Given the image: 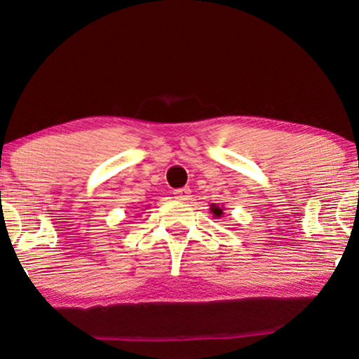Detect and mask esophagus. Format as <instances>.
<instances>
[{
    "label": "esophagus",
    "mask_w": 359,
    "mask_h": 359,
    "mask_svg": "<svg viewBox=\"0 0 359 359\" xmlns=\"http://www.w3.org/2000/svg\"><path fill=\"white\" fill-rule=\"evenodd\" d=\"M174 197L177 200H189L190 197V189L189 187H184V189H177L174 190Z\"/></svg>",
    "instance_id": "obj_1"
}]
</instances>
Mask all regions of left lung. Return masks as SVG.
Returning a JSON list of instances; mask_svg holds the SVG:
<instances>
[{"mask_svg":"<svg viewBox=\"0 0 359 359\" xmlns=\"http://www.w3.org/2000/svg\"><path fill=\"white\" fill-rule=\"evenodd\" d=\"M210 212H212L215 217H222L223 215V210L219 208V207H217V205H212V208H210Z\"/></svg>","mask_w":359,"mask_h":359,"instance_id":"left-lung-1","label":"left lung"}]
</instances>
